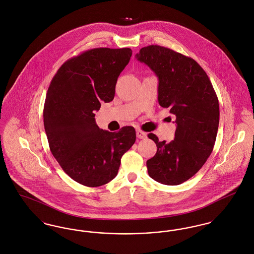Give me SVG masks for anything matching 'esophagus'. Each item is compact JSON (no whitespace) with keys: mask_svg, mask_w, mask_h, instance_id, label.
Segmentation results:
<instances>
[{"mask_svg":"<svg viewBox=\"0 0 254 254\" xmlns=\"http://www.w3.org/2000/svg\"><path fill=\"white\" fill-rule=\"evenodd\" d=\"M136 135H137V137L139 139H145V137H146V133L142 131V130H137L136 131Z\"/></svg>","mask_w":254,"mask_h":254,"instance_id":"34e87169","label":"esophagus"}]
</instances>
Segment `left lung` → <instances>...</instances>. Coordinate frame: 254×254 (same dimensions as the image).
I'll use <instances>...</instances> for the list:
<instances>
[{
    "label": "left lung",
    "instance_id": "8db88e82",
    "mask_svg": "<svg viewBox=\"0 0 254 254\" xmlns=\"http://www.w3.org/2000/svg\"><path fill=\"white\" fill-rule=\"evenodd\" d=\"M159 79L158 101L176 116L174 140L155 142L157 152L146 161L148 175L164 185L176 186L191 178L213 150L219 126V102L209 78L190 57L157 45L136 54Z\"/></svg>",
    "mask_w": 254,
    "mask_h": 254
}]
</instances>
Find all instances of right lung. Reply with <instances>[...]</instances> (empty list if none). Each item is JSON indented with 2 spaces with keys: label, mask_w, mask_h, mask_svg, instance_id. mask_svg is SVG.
Instances as JSON below:
<instances>
[{
  "label": "right lung",
  "mask_w": 254,
  "mask_h": 254,
  "mask_svg": "<svg viewBox=\"0 0 254 254\" xmlns=\"http://www.w3.org/2000/svg\"><path fill=\"white\" fill-rule=\"evenodd\" d=\"M131 55L127 48L89 49L65 61L50 82L44 106L50 151L63 170L85 187L114 179L122 156L135 143L133 127L110 132L94 118L102 102L113 100L117 79Z\"/></svg>",
  "instance_id": "right-lung-1"
}]
</instances>
